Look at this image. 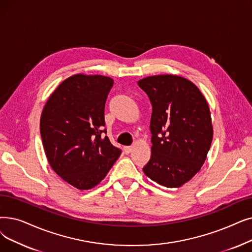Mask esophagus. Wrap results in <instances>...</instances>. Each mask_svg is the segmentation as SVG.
<instances>
[{
  "label": "esophagus",
  "instance_id": "1",
  "mask_svg": "<svg viewBox=\"0 0 252 252\" xmlns=\"http://www.w3.org/2000/svg\"><path fill=\"white\" fill-rule=\"evenodd\" d=\"M133 150V146H126L125 147V152L126 153V155H127V153H129L130 151H132Z\"/></svg>",
  "mask_w": 252,
  "mask_h": 252
}]
</instances>
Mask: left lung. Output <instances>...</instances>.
Segmentation results:
<instances>
[{
	"label": "left lung",
	"mask_w": 252,
	"mask_h": 252,
	"mask_svg": "<svg viewBox=\"0 0 252 252\" xmlns=\"http://www.w3.org/2000/svg\"><path fill=\"white\" fill-rule=\"evenodd\" d=\"M152 105L151 158L143 171L162 187L180 188L198 173L213 138L211 114L200 90L177 75L138 81Z\"/></svg>",
	"instance_id": "8db88e82"
}]
</instances>
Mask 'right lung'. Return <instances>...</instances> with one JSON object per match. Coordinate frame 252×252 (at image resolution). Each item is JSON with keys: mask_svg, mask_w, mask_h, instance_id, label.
Returning a JSON list of instances; mask_svg holds the SVG:
<instances>
[{"mask_svg": "<svg viewBox=\"0 0 252 252\" xmlns=\"http://www.w3.org/2000/svg\"><path fill=\"white\" fill-rule=\"evenodd\" d=\"M113 83L102 75H73L52 93L41 114L40 133L50 167L80 190L99 184L122 153L102 135Z\"/></svg>", "mask_w": 252, "mask_h": 252, "instance_id": "1", "label": "right lung"}]
</instances>
